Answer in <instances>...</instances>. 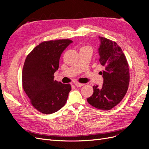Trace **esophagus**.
I'll use <instances>...</instances> for the list:
<instances>
[{"mask_svg":"<svg viewBox=\"0 0 149 149\" xmlns=\"http://www.w3.org/2000/svg\"><path fill=\"white\" fill-rule=\"evenodd\" d=\"M74 85L76 86H77V87H81V86H83L84 85V84L76 82V83H74Z\"/></svg>","mask_w":149,"mask_h":149,"instance_id":"esophagus-1","label":"esophagus"}]
</instances>
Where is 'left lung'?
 <instances>
[{"label": "left lung", "instance_id": "1", "mask_svg": "<svg viewBox=\"0 0 149 149\" xmlns=\"http://www.w3.org/2000/svg\"><path fill=\"white\" fill-rule=\"evenodd\" d=\"M98 53L104 70L102 87L94 86L93 95L87 99L91 106L97 109L110 110L122 101L127 91L130 73L129 65L121 48L115 42L99 37Z\"/></svg>", "mask_w": 149, "mask_h": 149}]
</instances>
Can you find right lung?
<instances>
[{"label": "right lung", "mask_w": 149, "mask_h": 149, "mask_svg": "<svg viewBox=\"0 0 149 149\" xmlns=\"http://www.w3.org/2000/svg\"><path fill=\"white\" fill-rule=\"evenodd\" d=\"M72 43L68 39L43 42L26 58L22 86L32 106L43 114L56 112L66 102L71 85L54 80V73L59 68L61 53Z\"/></svg>", "instance_id": "add662e5"}]
</instances>
